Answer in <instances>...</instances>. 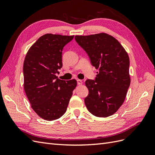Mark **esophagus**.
<instances>
[{
  "label": "esophagus",
  "mask_w": 155,
  "mask_h": 155,
  "mask_svg": "<svg viewBox=\"0 0 155 155\" xmlns=\"http://www.w3.org/2000/svg\"><path fill=\"white\" fill-rule=\"evenodd\" d=\"M77 82H78V85H82V83H83V81L81 80V79H78Z\"/></svg>",
  "instance_id": "34e87169"
}]
</instances>
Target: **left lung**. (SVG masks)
<instances>
[{
  "mask_svg": "<svg viewBox=\"0 0 155 155\" xmlns=\"http://www.w3.org/2000/svg\"><path fill=\"white\" fill-rule=\"evenodd\" d=\"M75 39L99 70L95 80L85 81L87 109L97 117L111 116L124 104L130 85L128 54L118 40L106 33L76 35Z\"/></svg>",
  "mask_w": 155,
  "mask_h": 155,
  "instance_id": "obj_1",
  "label": "left lung"
}]
</instances>
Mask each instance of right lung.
Instances as JSON below:
<instances>
[{"label": "right lung", "instance_id": "obj_1", "mask_svg": "<svg viewBox=\"0 0 155 155\" xmlns=\"http://www.w3.org/2000/svg\"><path fill=\"white\" fill-rule=\"evenodd\" d=\"M74 35L46 34L28 51L23 64L24 88L31 107L45 120H55L67 110L76 79L61 80L55 74L63 66L62 50Z\"/></svg>", "mask_w": 155, "mask_h": 155}]
</instances>
